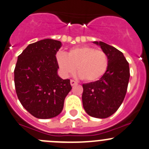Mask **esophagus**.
Returning a JSON list of instances; mask_svg holds the SVG:
<instances>
[{"mask_svg":"<svg viewBox=\"0 0 149 149\" xmlns=\"http://www.w3.org/2000/svg\"><path fill=\"white\" fill-rule=\"evenodd\" d=\"M70 85H71L72 86L77 84V82H76V81H73V80H70Z\"/></svg>","mask_w":149,"mask_h":149,"instance_id":"esophagus-1","label":"esophagus"}]
</instances>
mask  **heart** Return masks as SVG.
<instances>
[{
  "instance_id": "heart-1",
  "label": "heart",
  "mask_w": 149,
  "mask_h": 149,
  "mask_svg": "<svg viewBox=\"0 0 149 149\" xmlns=\"http://www.w3.org/2000/svg\"><path fill=\"white\" fill-rule=\"evenodd\" d=\"M56 60L64 76L73 74L77 68L80 77L87 82L98 81L106 73L109 66L106 54L101 50L90 46L71 48L68 55L58 53Z\"/></svg>"
}]
</instances>
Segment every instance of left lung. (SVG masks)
<instances>
[{
  "label": "left lung",
  "instance_id": "1",
  "mask_svg": "<svg viewBox=\"0 0 149 149\" xmlns=\"http://www.w3.org/2000/svg\"><path fill=\"white\" fill-rule=\"evenodd\" d=\"M106 54L109 66L98 81L83 84L84 110L94 118H106L117 110L126 95L130 78L129 64L123 53L102 41H93Z\"/></svg>",
  "mask_w": 149,
  "mask_h": 149
}]
</instances>
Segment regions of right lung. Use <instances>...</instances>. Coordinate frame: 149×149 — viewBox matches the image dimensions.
Returning <instances> with one entry per match:
<instances>
[{
	"label": "right lung",
	"instance_id": "obj_1",
	"mask_svg": "<svg viewBox=\"0 0 149 149\" xmlns=\"http://www.w3.org/2000/svg\"><path fill=\"white\" fill-rule=\"evenodd\" d=\"M61 42L51 38L31 43L18 56L14 70L15 91L31 115L46 119L57 116L72 87L58 75L56 55Z\"/></svg>",
	"mask_w": 149,
	"mask_h": 149
}]
</instances>
